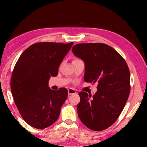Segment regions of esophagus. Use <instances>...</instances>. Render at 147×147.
I'll use <instances>...</instances> for the list:
<instances>
[{
    "instance_id": "1",
    "label": "esophagus",
    "mask_w": 147,
    "mask_h": 147,
    "mask_svg": "<svg viewBox=\"0 0 147 147\" xmlns=\"http://www.w3.org/2000/svg\"><path fill=\"white\" fill-rule=\"evenodd\" d=\"M72 94H76V90L72 89V88H69V89L68 90V95L70 96V95H72Z\"/></svg>"
}]
</instances>
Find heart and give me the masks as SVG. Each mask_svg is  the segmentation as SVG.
<instances>
[{
  "label": "heart",
  "mask_w": 147,
  "mask_h": 147,
  "mask_svg": "<svg viewBox=\"0 0 147 147\" xmlns=\"http://www.w3.org/2000/svg\"><path fill=\"white\" fill-rule=\"evenodd\" d=\"M76 59H74V60H76Z\"/></svg>",
  "instance_id": "obj_1"
}]
</instances>
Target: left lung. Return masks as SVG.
<instances>
[{
	"label": "left lung",
	"mask_w": 147,
	"mask_h": 147,
	"mask_svg": "<svg viewBox=\"0 0 147 147\" xmlns=\"http://www.w3.org/2000/svg\"><path fill=\"white\" fill-rule=\"evenodd\" d=\"M72 52L85 63L84 81L98 84L92 98L85 92L79 93L78 116L88 128L102 131L116 121L127 102L129 69L124 58L106 44H77Z\"/></svg>",
	"instance_id": "left-lung-1"
}]
</instances>
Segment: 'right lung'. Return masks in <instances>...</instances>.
Segmentation results:
<instances>
[{"mask_svg":"<svg viewBox=\"0 0 147 147\" xmlns=\"http://www.w3.org/2000/svg\"><path fill=\"white\" fill-rule=\"evenodd\" d=\"M53 42L33 44L21 54L14 67L11 89L23 120L32 127L43 129L59 118L67 99V90L50 89L49 80L58 74L59 66L73 45Z\"/></svg>","mask_w":147,"mask_h":147,"instance_id":"add662e5","label":"right lung"}]
</instances>
